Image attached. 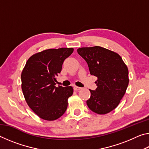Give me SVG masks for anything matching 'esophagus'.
I'll use <instances>...</instances> for the list:
<instances>
[{
    "mask_svg": "<svg viewBox=\"0 0 149 149\" xmlns=\"http://www.w3.org/2000/svg\"><path fill=\"white\" fill-rule=\"evenodd\" d=\"M74 89L75 91H79L80 89H81V88L79 87H77V86H74Z\"/></svg>",
    "mask_w": 149,
    "mask_h": 149,
    "instance_id": "obj_1",
    "label": "esophagus"
}]
</instances>
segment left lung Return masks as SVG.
Returning <instances> with one entry per match:
<instances>
[{"label": "left lung", "instance_id": "1", "mask_svg": "<svg viewBox=\"0 0 149 149\" xmlns=\"http://www.w3.org/2000/svg\"><path fill=\"white\" fill-rule=\"evenodd\" d=\"M77 51L87 62L91 75L97 77V89H89L88 107L96 114H108L118 107L125 93L129 84L127 65L116 52L101 47L79 48Z\"/></svg>", "mask_w": 149, "mask_h": 149}]
</instances>
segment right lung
Returning a JSON list of instances; mask_svg holds the SVG:
<instances>
[{"label": "right lung", "instance_id": "add662e5", "mask_svg": "<svg viewBox=\"0 0 149 149\" xmlns=\"http://www.w3.org/2000/svg\"><path fill=\"white\" fill-rule=\"evenodd\" d=\"M73 48L44 50L27 60L21 75L22 89L29 107L47 121L56 120L64 114L68 99L73 95L72 86L56 87V76Z\"/></svg>", "mask_w": 149, "mask_h": 149}]
</instances>
